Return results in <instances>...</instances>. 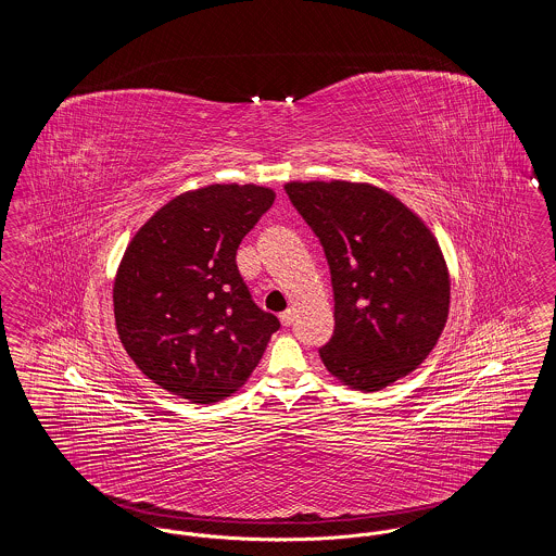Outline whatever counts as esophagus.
Listing matches in <instances>:
<instances>
[{
  "label": "esophagus",
  "instance_id": "34e87169",
  "mask_svg": "<svg viewBox=\"0 0 556 556\" xmlns=\"http://www.w3.org/2000/svg\"><path fill=\"white\" fill-rule=\"evenodd\" d=\"M279 320H281V325H283V327H290L291 323H293V311H286V313H281V315H279Z\"/></svg>",
  "mask_w": 556,
  "mask_h": 556
}]
</instances>
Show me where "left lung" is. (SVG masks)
I'll use <instances>...</instances> for the list:
<instances>
[{
	"instance_id": "8db88e82",
	"label": "left lung",
	"mask_w": 556,
	"mask_h": 556,
	"mask_svg": "<svg viewBox=\"0 0 556 556\" xmlns=\"http://www.w3.org/2000/svg\"><path fill=\"white\" fill-rule=\"evenodd\" d=\"M331 268L336 331L318 350L348 388L379 392L424 365L450 311V273L424 218L394 193L352 181H290Z\"/></svg>"
}]
</instances>
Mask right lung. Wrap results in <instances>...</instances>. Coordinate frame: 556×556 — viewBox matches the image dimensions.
Masks as SVG:
<instances>
[{"label": "right lung", "instance_id": "right-lung-1", "mask_svg": "<svg viewBox=\"0 0 556 556\" xmlns=\"http://www.w3.org/2000/svg\"><path fill=\"white\" fill-rule=\"evenodd\" d=\"M273 202L275 191L254 184L189 189L129 241L112 288L118 340L168 394L195 404L236 394L279 329L236 265L241 239Z\"/></svg>", "mask_w": 556, "mask_h": 556}]
</instances>
